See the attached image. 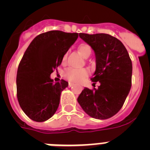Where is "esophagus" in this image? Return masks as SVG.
<instances>
[{"label":"esophagus","mask_w":150,"mask_h":150,"mask_svg":"<svg viewBox=\"0 0 150 150\" xmlns=\"http://www.w3.org/2000/svg\"><path fill=\"white\" fill-rule=\"evenodd\" d=\"M68 86H69V87H71V86H74V83H71V82H69V83H68Z\"/></svg>","instance_id":"1"}]
</instances>
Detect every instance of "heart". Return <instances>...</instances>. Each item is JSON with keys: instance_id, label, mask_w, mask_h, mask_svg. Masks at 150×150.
<instances>
[{"instance_id": "heart-1", "label": "heart", "mask_w": 150, "mask_h": 150, "mask_svg": "<svg viewBox=\"0 0 150 150\" xmlns=\"http://www.w3.org/2000/svg\"><path fill=\"white\" fill-rule=\"evenodd\" d=\"M79 51L84 58L87 59L91 55V46L86 43H82L79 46ZM67 52L64 54L62 56V62L64 64L67 60ZM64 77L71 82H80L88 75V71L85 68H74V67H68L64 71Z\"/></svg>"}]
</instances>
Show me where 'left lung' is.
<instances>
[{"label": "left lung", "mask_w": 150, "mask_h": 150, "mask_svg": "<svg viewBox=\"0 0 150 150\" xmlns=\"http://www.w3.org/2000/svg\"><path fill=\"white\" fill-rule=\"evenodd\" d=\"M79 35L95 52L96 70L91 79L93 83L99 82L100 86L94 89L85 88L77 101L91 117L107 120L120 110L129 93L132 60L121 41L110 34Z\"/></svg>", "instance_id": "8db88e82"}]
</instances>
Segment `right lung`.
Instances as JSON below:
<instances>
[{
	"mask_svg": "<svg viewBox=\"0 0 150 150\" xmlns=\"http://www.w3.org/2000/svg\"><path fill=\"white\" fill-rule=\"evenodd\" d=\"M77 38L78 33L50 30L37 36L24 53L17 71V98L33 121H46L56 112L68 83L63 79L53 83L50 74Z\"/></svg>",
	"mask_w": 150,
	"mask_h": 150,
	"instance_id": "add662e5",
	"label": "right lung"
}]
</instances>
